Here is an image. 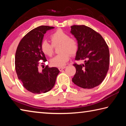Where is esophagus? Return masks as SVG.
I'll use <instances>...</instances> for the list:
<instances>
[{
  "mask_svg": "<svg viewBox=\"0 0 126 126\" xmlns=\"http://www.w3.org/2000/svg\"><path fill=\"white\" fill-rule=\"evenodd\" d=\"M65 68V67H59L58 68V69H59V71H62V70L63 69H64V68Z\"/></svg>",
  "mask_w": 126,
  "mask_h": 126,
  "instance_id": "obj_1",
  "label": "esophagus"
}]
</instances>
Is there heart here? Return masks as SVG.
<instances>
[{
  "instance_id": "heart-1",
  "label": "heart",
  "mask_w": 126,
  "mask_h": 126,
  "mask_svg": "<svg viewBox=\"0 0 126 126\" xmlns=\"http://www.w3.org/2000/svg\"><path fill=\"white\" fill-rule=\"evenodd\" d=\"M53 46L61 44L59 52L60 54L51 59L50 63L52 66L62 67L69 61L70 54H75L78 50V43L73 38L62 29H58L50 35ZM47 40L43 39L40 43V49L42 52L48 56H52L53 53V47Z\"/></svg>"
}]
</instances>
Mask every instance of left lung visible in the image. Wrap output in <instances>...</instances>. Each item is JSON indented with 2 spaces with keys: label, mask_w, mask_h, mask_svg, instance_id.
I'll use <instances>...</instances> for the list:
<instances>
[{
  "label": "left lung",
  "mask_w": 126,
  "mask_h": 126,
  "mask_svg": "<svg viewBox=\"0 0 126 126\" xmlns=\"http://www.w3.org/2000/svg\"><path fill=\"white\" fill-rule=\"evenodd\" d=\"M71 28V33L78 43L75 60L84 61V64H73L76 73L72 82L83 88H94L103 82L109 69L108 47L102 36L91 28L84 25Z\"/></svg>",
  "instance_id": "8db88e82"
}]
</instances>
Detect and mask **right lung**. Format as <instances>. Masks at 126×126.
Here are the masks:
<instances>
[{"instance_id":"right-lung-1","label":"right lung","mask_w":126,"mask_h":126,"mask_svg":"<svg viewBox=\"0 0 126 126\" xmlns=\"http://www.w3.org/2000/svg\"><path fill=\"white\" fill-rule=\"evenodd\" d=\"M54 27L42 25L28 33L20 40L15 57V66L18 79L24 88L35 94L46 93L54 87L59 71L56 67L46 68L39 72V62L47 61L40 49L44 34Z\"/></svg>"}]
</instances>
